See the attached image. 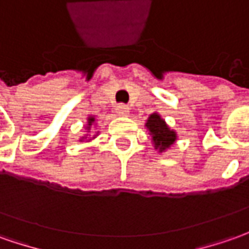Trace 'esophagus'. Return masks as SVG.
I'll return each mask as SVG.
<instances>
[{"mask_svg":"<svg viewBox=\"0 0 249 249\" xmlns=\"http://www.w3.org/2000/svg\"><path fill=\"white\" fill-rule=\"evenodd\" d=\"M116 113L121 117H126V116H129V107L126 105H118L116 107Z\"/></svg>","mask_w":249,"mask_h":249,"instance_id":"34e87169","label":"esophagus"}]
</instances>
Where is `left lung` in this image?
<instances>
[{
    "label": "left lung",
    "instance_id": "obj_1",
    "mask_svg": "<svg viewBox=\"0 0 249 249\" xmlns=\"http://www.w3.org/2000/svg\"><path fill=\"white\" fill-rule=\"evenodd\" d=\"M147 131L151 135L154 148L158 150V153H165L167 148L173 146L177 140V133L174 129H170L166 121L160 117V113H153L146 121Z\"/></svg>",
    "mask_w": 249,
    "mask_h": 249
}]
</instances>
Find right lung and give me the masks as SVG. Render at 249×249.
<instances>
[{
	"instance_id": "1",
	"label": "right lung",
	"mask_w": 249,
	"mask_h": 249,
	"mask_svg": "<svg viewBox=\"0 0 249 249\" xmlns=\"http://www.w3.org/2000/svg\"><path fill=\"white\" fill-rule=\"evenodd\" d=\"M94 125H95V117H94V116H89V117L87 118V124H86V131H87V133H86L84 136H82V138H80V142H83V140H87L89 131H91V128H92ZM96 136H98V133H96V135H94V136H92V139H95ZM92 139H89L87 142L92 140Z\"/></svg>"
}]
</instances>
